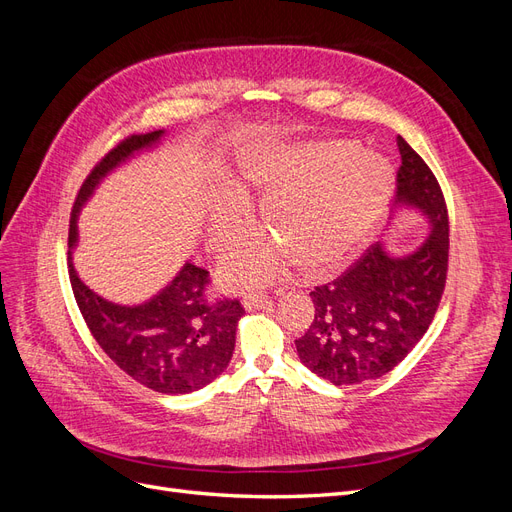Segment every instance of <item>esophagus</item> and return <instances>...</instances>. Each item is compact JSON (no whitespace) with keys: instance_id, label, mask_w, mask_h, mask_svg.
I'll use <instances>...</instances> for the list:
<instances>
[{"instance_id":"obj_1","label":"esophagus","mask_w":512,"mask_h":512,"mask_svg":"<svg viewBox=\"0 0 512 512\" xmlns=\"http://www.w3.org/2000/svg\"><path fill=\"white\" fill-rule=\"evenodd\" d=\"M267 305H271V301H269V297L265 292H245V297H243V307L245 309H262V307H267Z\"/></svg>"}]
</instances>
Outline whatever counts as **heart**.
Returning a JSON list of instances; mask_svg holds the SVG:
<instances>
[{"mask_svg": "<svg viewBox=\"0 0 512 512\" xmlns=\"http://www.w3.org/2000/svg\"><path fill=\"white\" fill-rule=\"evenodd\" d=\"M241 179L267 192L262 222L273 239L247 241L228 256L222 277L230 286L267 284L288 258L305 275L333 271L376 226L393 185L389 164L346 141L260 149L243 162ZM247 228L250 205L226 192L209 215V247L228 250Z\"/></svg>", "mask_w": 512, "mask_h": 512, "instance_id": "obj_1", "label": "heart"}]
</instances>
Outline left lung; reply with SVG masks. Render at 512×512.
Segmentation results:
<instances>
[{
    "label": "left lung",
    "instance_id": "left-lung-1",
    "mask_svg": "<svg viewBox=\"0 0 512 512\" xmlns=\"http://www.w3.org/2000/svg\"><path fill=\"white\" fill-rule=\"evenodd\" d=\"M397 147V196L423 209L433 230L406 258L386 256L380 243L369 245L342 275L309 292L314 320L294 344L305 367L337 386L389 374L421 342L444 294L446 200L425 160L401 136Z\"/></svg>",
    "mask_w": 512,
    "mask_h": 512
}]
</instances>
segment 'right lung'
Listing matches in <instances>:
<instances>
[{
    "instance_id": "1",
    "label": "right lung",
    "mask_w": 512,
    "mask_h": 512,
    "mask_svg": "<svg viewBox=\"0 0 512 512\" xmlns=\"http://www.w3.org/2000/svg\"><path fill=\"white\" fill-rule=\"evenodd\" d=\"M162 130L128 134L89 170L76 192L70 218V245L76 241V213L96 183L132 151L151 145ZM68 273L76 305L100 348L121 371L147 389L183 395L218 378L235 350L237 320L245 312L239 299L213 294L207 269L185 265L173 284L138 307H121L100 299L74 273Z\"/></svg>"
}]
</instances>
